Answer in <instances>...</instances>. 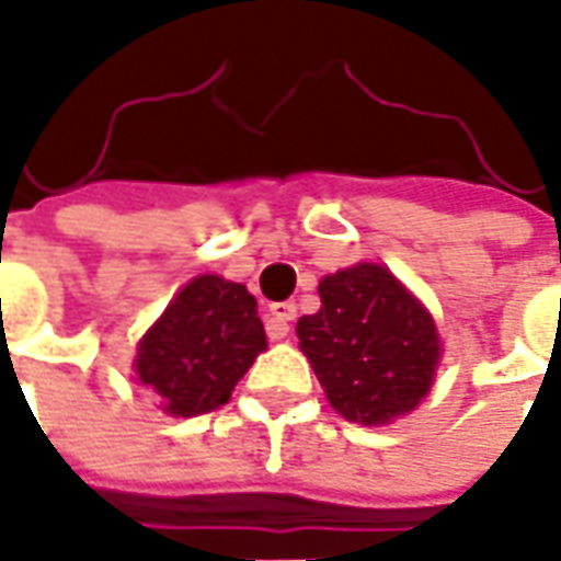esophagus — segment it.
<instances>
[{"instance_id":"esophagus-1","label":"esophagus","mask_w":561,"mask_h":561,"mask_svg":"<svg viewBox=\"0 0 561 561\" xmlns=\"http://www.w3.org/2000/svg\"><path fill=\"white\" fill-rule=\"evenodd\" d=\"M297 318V304L294 300H282V304L270 306V321H267V336L270 340H285L291 321Z\"/></svg>"}]
</instances>
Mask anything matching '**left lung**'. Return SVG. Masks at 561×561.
<instances>
[{"instance_id": "1", "label": "left lung", "mask_w": 561, "mask_h": 561, "mask_svg": "<svg viewBox=\"0 0 561 561\" xmlns=\"http://www.w3.org/2000/svg\"><path fill=\"white\" fill-rule=\"evenodd\" d=\"M318 294L321 309L297 321V340L330 405L364 426L412 412L442 354L421 300L381 264L324 276Z\"/></svg>"}]
</instances>
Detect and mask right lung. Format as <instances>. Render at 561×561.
<instances>
[{"mask_svg":"<svg viewBox=\"0 0 561 561\" xmlns=\"http://www.w3.org/2000/svg\"><path fill=\"white\" fill-rule=\"evenodd\" d=\"M267 348L257 300L245 285L197 276L140 340L135 376L173 417L228 402L233 385Z\"/></svg>","mask_w":561,"mask_h":561,"instance_id":"right-lung-1","label":"right lung"}]
</instances>
